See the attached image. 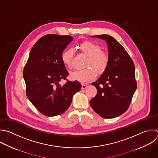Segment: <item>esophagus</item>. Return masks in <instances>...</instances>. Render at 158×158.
<instances>
[{
    "label": "esophagus",
    "instance_id": "esophagus-1",
    "mask_svg": "<svg viewBox=\"0 0 158 158\" xmlns=\"http://www.w3.org/2000/svg\"><path fill=\"white\" fill-rule=\"evenodd\" d=\"M87 86H88L87 85H86V84H85V83H82V84H81V89H84L86 88Z\"/></svg>",
    "mask_w": 158,
    "mask_h": 158
}]
</instances>
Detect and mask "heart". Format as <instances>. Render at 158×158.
Segmentation results:
<instances>
[{"instance_id":"heart-1","label":"heart","mask_w":158,"mask_h":158,"mask_svg":"<svg viewBox=\"0 0 158 158\" xmlns=\"http://www.w3.org/2000/svg\"><path fill=\"white\" fill-rule=\"evenodd\" d=\"M78 48L86 56H88L85 65H90L98 73H102L107 67L109 62V54L101 51V48L98 44L91 41H85L78 44ZM73 57L72 49H67L61 54V60L66 67L70 68ZM91 67H88L83 69L75 70L70 72L69 77L73 81L86 82L93 79L95 72Z\"/></svg>"}]
</instances>
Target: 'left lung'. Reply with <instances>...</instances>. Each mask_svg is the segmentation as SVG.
I'll return each instance as SVG.
<instances>
[{"mask_svg":"<svg viewBox=\"0 0 158 158\" xmlns=\"http://www.w3.org/2000/svg\"><path fill=\"white\" fill-rule=\"evenodd\" d=\"M91 37L106 42L109 62L101 76L91 83L98 93L89 103L101 117L115 118L127 110L136 89L135 65L123 47L112 36L101 35Z\"/></svg>","mask_w":158,"mask_h":158,"instance_id":"1","label":"left lung"}]
</instances>
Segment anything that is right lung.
Wrapping results in <instances>:
<instances>
[{"label": "right lung", "instance_id": "right-lung-1", "mask_svg": "<svg viewBox=\"0 0 158 158\" xmlns=\"http://www.w3.org/2000/svg\"><path fill=\"white\" fill-rule=\"evenodd\" d=\"M72 40L70 36L48 35L41 38L30 51L23 70L26 93L44 115L53 117L64 113L81 88L78 81H69L63 86L59 84L69 75L61 54Z\"/></svg>", "mask_w": 158, "mask_h": 158}]
</instances>
